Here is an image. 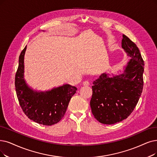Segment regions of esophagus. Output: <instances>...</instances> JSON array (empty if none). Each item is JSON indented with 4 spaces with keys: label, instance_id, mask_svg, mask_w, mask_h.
<instances>
[{
    "label": "esophagus",
    "instance_id": "1",
    "mask_svg": "<svg viewBox=\"0 0 157 157\" xmlns=\"http://www.w3.org/2000/svg\"><path fill=\"white\" fill-rule=\"evenodd\" d=\"M90 83L89 81L86 80V81H84V82H83V85L84 86H90Z\"/></svg>",
    "mask_w": 157,
    "mask_h": 157
}]
</instances>
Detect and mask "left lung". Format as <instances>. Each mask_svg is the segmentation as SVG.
Instances as JSON below:
<instances>
[{
    "label": "left lung",
    "mask_w": 157,
    "mask_h": 157,
    "mask_svg": "<svg viewBox=\"0 0 157 157\" xmlns=\"http://www.w3.org/2000/svg\"><path fill=\"white\" fill-rule=\"evenodd\" d=\"M122 48L131 59L124 73L109 77L102 73L93 82L90 101L92 113L104 124H114L127 118L139 102L143 90L144 62L139 48L122 35Z\"/></svg>",
    "instance_id": "8db88e82"
}]
</instances>
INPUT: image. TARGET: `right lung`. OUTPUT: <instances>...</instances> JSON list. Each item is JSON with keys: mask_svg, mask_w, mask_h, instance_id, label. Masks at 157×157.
Here are the masks:
<instances>
[{"mask_svg": "<svg viewBox=\"0 0 157 157\" xmlns=\"http://www.w3.org/2000/svg\"><path fill=\"white\" fill-rule=\"evenodd\" d=\"M26 46L22 51L15 75V86L21 108L29 119L39 124L52 126L64 116L71 97L77 88L64 84L46 91H33L24 78V57Z\"/></svg>", "mask_w": 157, "mask_h": 157, "instance_id": "1", "label": "right lung"}]
</instances>
